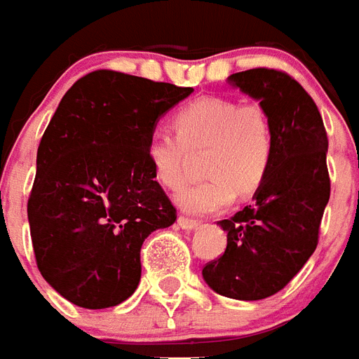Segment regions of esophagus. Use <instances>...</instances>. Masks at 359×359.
<instances>
[{"label": "esophagus", "mask_w": 359, "mask_h": 359, "mask_svg": "<svg viewBox=\"0 0 359 359\" xmlns=\"http://www.w3.org/2000/svg\"><path fill=\"white\" fill-rule=\"evenodd\" d=\"M177 223H180V227H182L183 231H193V229H196L201 225L196 219H191V217H185V215H182V217L177 219Z\"/></svg>", "instance_id": "1"}]
</instances>
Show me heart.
I'll return each instance as SVG.
<instances>
[{"label":"heart","instance_id":"obj_1","mask_svg":"<svg viewBox=\"0 0 359 359\" xmlns=\"http://www.w3.org/2000/svg\"><path fill=\"white\" fill-rule=\"evenodd\" d=\"M175 132L157 130L147 140V161L164 189L183 182L187 151L206 149L202 174L208 176L176 193L177 206L191 215H208L233 204L236 193L259 189L271 172L276 138L271 117L257 104L204 96L174 115Z\"/></svg>","mask_w":359,"mask_h":359}]
</instances>
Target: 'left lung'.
Returning <instances> with one entry per match:
<instances>
[{"label": "left lung", "mask_w": 359, "mask_h": 359, "mask_svg": "<svg viewBox=\"0 0 359 359\" xmlns=\"http://www.w3.org/2000/svg\"><path fill=\"white\" fill-rule=\"evenodd\" d=\"M229 83L271 117L276 151L255 204L217 221L227 248L202 278L223 297L259 301L290 284L316 250L331 191L327 134L314 100L284 72L255 67L229 75Z\"/></svg>", "instance_id": "8db88e82"}]
</instances>
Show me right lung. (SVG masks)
I'll use <instances>...</instances> for the list:
<instances>
[{"instance_id":"obj_1","label":"right lung","mask_w":359,"mask_h":359,"mask_svg":"<svg viewBox=\"0 0 359 359\" xmlns=\"http://www.w3.org/2000/svg\"><path fill=\"white\" fill-rule=\"evenodd\" d=\"M191 93L98 69L56 107L37 149L28 221L37 269L69 303L109 309L136 292L142 244L176 221L147 140Z\"/></svg>"}]
</instances>
